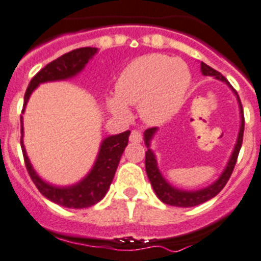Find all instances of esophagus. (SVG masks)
<instances>
[{"mask_svg": "<svg viewBox=\"0 0 261 261\" xmlns=\"http://www.w3.org/2000/svg\"><path fill=\"white\" fill-rule=\"evenodd\" d=\"M130 142L131 143H140L142 142V134L138 130H133L130 134Z\"/></svg>", "mask_w": 261, "mask_h": 261, "instance_id": "esophagus-1", "label": "esophagus"}]
</instances>
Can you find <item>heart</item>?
Wrapping results in <instances>:
<instances>
[{
  "label": "heart",
  "instance_id": "b5f03b06",
  "mask_svg": "<svg viewBox=\"0 0 261 261\" xmlns=\"http://www.w3.org/2000/svg\"><path fill=\"white\" fill-rule=\"evenodd\" d=\"M189 85L191 72L186 62L149 54L123 68L116 82V95L107 97V107L114 116L127 118V106H139L145 122L158 125L179 111Z\"/></svg>",
  "mask_w": 261,
  "mask_h": 261
}]
</instances>
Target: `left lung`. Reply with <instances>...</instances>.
Listing matches in <instances>:
<instances>
[{
    "label": "left lung",
    "mask_w": 261,
    "mask_h": 261,
    "mask_svg": "<svg viewBox=\"0 0 261 261\" xmlns=\"http://www.w3.org/2000/svg\"><path fill=\"white\" fill-rule=\"evenodd\" d=\"M201 72L203 75H211V77H215L219 81L225 82L229 87H232L229 85V82L226 81L225 77H224L221 73H219L218 70L213 69L211 67H208L207 64L201 63ZM234 95L237 96L238 106H240V114H241V126H240V133L237 136V142H236L234 149H233L232 155H230L228 164H226L225 169L221 172V175L219 176L218 180L211 184V186L206 187V188L198 189V191H184V189L175 188L167 181L164 177V175L161 174L160 169H158L157 160H155V155L153 153V150L150 149V143H152L153 136L155 135L158 128L152 127L148 128L144 131V143L147 145V152H145V171H147L148 179H149L150 184L153 187V191L157 194L158 198L164 203L170 204V206H176V207H193L197 204H201L203 202L208 201V199L214 198L221 189L225 187V184L229 180L230 175H232L233 169L236 166V162H237L238 153H240L241 145H242V139H243V130H245V118H243V111H242V104H241L240 96H238L237 91L234 89H232Z\"/></svg>",
    "instance_id": "left-lung-1"
}]
</instances>
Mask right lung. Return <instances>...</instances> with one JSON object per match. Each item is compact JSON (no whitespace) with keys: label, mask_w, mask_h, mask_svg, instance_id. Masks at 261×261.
Here are the masks:
<instances>
[{"label":"right lung","mask_w":261,"mask_h":261,"mask_svg":"<svg viewBox=\"0 0 261 261\" xmlns=\"http://www.w3.org/2000/svg\"><path fill=\"white\" fill-rule=\"evenodd\" d=\"M96 53V47L75 48V50L64 54L54 62L48 63L46 67H43L29 82L28 89L24 95V108L21 113H24V109H25L27 103L31 97V94L35 91L36 87H38V85L45 84V82L64 81V80L72 79L84 69L85 65L89 63L90 59H92V57ZM20 145L21 150H23L24 162H25L27 170H28L32 181L35 182L38 191L46 198L50 199L54 203L68 208H86L90 206H94L95 203L103 199V197L106 196L109 187H111L121 155H122L123 150L127 145L128 136H130V131L127 130L125 133L117 134V135H112L104 139L100 144V148H99V153H97L94 166L90 170L89 174L81 181L75 182L73 186L58 187L41 179L32 166L23 143V116H20Z\"/></svg>","instance_id":"add662e5"}]
</instances>
